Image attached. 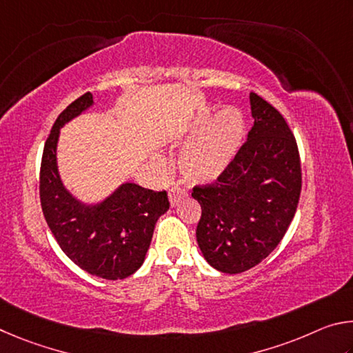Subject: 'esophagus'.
<instances>
[{
	"mask_svg": "<svg viewBox=\"0 0 353 353\" xmlns=\"http://www.w3.org/2000/svg\"><path fill=\"white\" fill-rule=\"evenodd\" d=\"M188 196V192L184 189H180V188H172L169 190V201H170V206L175 208L178 206V203H180L181 200H184Z\"/></svg>",
	"mask_w": 353,
	"mask_h": 353,
	"instance_id": "obj_1",
	"label": "esophagus"
}]
</instances>
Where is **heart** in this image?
<instances>
[{
	"mask_svg": "<svg viewBox=\"0 0 353 353\" xmlns=\"http://www.w3.org/2000/svg\"><path fill=\"white\" fill-rule=\"evenodd\" d=\"M189 142L181 152L180 169L190 183H215L230 169L245 139V119L236 108L196 111L178 134Z\"/></svg>",
	"mask_w": 353,
	"mask_h": 353,
	"instance_id": "obj_1",
	"label": "heart"
}]
</instances>
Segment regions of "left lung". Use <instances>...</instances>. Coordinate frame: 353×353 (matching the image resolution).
<instances>
[{"mask_svg":"<svg viewBox=\"0 0 353 353\" xmlns=\"http://www.w3.org/2000/svg\"><path fill=\"white\" fill-rule=\"evenodd\" d=\"M254 125L223 175L194 188L201 219L196 242L206 262L239 274L270 256L285 236L299 203L302 176L296 139L283 116L250 94Z\"/></svg>","mask_w":353,"mask_h":353,"instance_id":"left-lung-1","label":"left lung"}]
</instances>
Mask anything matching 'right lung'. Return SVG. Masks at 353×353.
<instances>
[{"label":"right lung","instance_id":"right-lung-1","mask_svg":"<svg viewBox=\"0 0 353 353\" xmlns=\"http://www.w3.org/2000/svg\"><path fill=\"white\" fill-rule=\"evenodd\" d=\"M92 105V94L86 92L54 122L41 158L40 200L61 251L86 273L117 281L132 276L144 263L154 225L169 209V200L165 190L154 192L134 183H122L105 199L92 203L68 190L57 163L60 128Z\"/></svg>","mask_w":353,"mask_h":353}]
</instances>
